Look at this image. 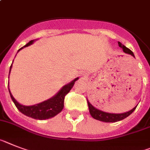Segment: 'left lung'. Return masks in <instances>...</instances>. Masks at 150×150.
Returning a JSON list of instances; mask_svg holds the SVG:
<instances>
[{
    "mask_svg": "<svg viewBox=\"0 0 150 150\" xmlns=\"http://www.w3.org/2000/svg\"><path fill=\"white\" fill-rule=\"evenodd\" d=\"M118 45H119V46L121 48L125 53L129 54V55H131L132 56L135 58L133 52L130 50H129L128 48L126 47L125 46H124L121 42H118ZM87 100H88V104L89 112H90V114L91 115V117L94 119H96V120L102 122H106V123H114V122L120 121L121 120H124V119L127 117L128 116L130 115L134 111V110H135L137 106V105L132 110H129L127 112H125V113H122V114H112V113H108V112H104L97 109L96 108H94L92 104L89 102L88 99H87Z\"/></svg>",
    "mask_w": 150,
    "mask_h": 150,
    "instance_id": "left-lung-1",
    "label": "left lung"
}]
</instances>
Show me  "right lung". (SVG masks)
<instances>
[{"label": "right lung", "mask_w": 150, "mask_h": 150, "mask_svg": "<svg viewBox=\"0 0 150 150\" xmlns=\"http://www.w3.org/2000/svg\"><path fill=\"white\" fill-rule=\"evenodd\" d=\"M35 40H33L30 41L23 47L30 46L31 44H33L35 42ZM23 47L21 48L18 50V52L22 50ZM11 68H12V65L10 67L9 75H10V73H11ZM78 79H79V78H76L73 81H71V82H69V84L64 85L59 91V92L56 95H54L52 98H51L48 99V100H45V101H42L41 103H39V104L31 105V106H25V105H23V104H21L20 103L17 102V100H15V98L13 97L12 94L11 93V91H10L9 87L8 89L9 92H10V95H11V98L12 99V100L13 101V103H14L15 106L17 107V109L22 114L27 116V117H32L33 119H36V120H46V119H50V118L53 117L57 115L58 114H59L60 112L62 111V110L64 108V99H65V95L72 88L73 85H75V82L77 81Z\"/></svg>", "instance_id": "1"}]
</instances>
